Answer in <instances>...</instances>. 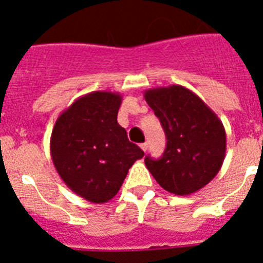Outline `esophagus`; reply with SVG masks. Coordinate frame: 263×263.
I'll return each instance as SVG.
<instances>
[{
    "mask_svg": "<svg viewBox=\"0 0 263 263\" xmlns=\"http://www.w3.org/2000/svg\"><path fill=\"white\" fill-rule=\"evenodd\" d=\"M141 148H142L143 152H146V150H147V142H145V143H141Z\"/></svg>",
    "mask_w": 263,
    "mask_h": 263,
    "instance_id": "esophagus-1",
    "label": "esophagus"
}]
</instances>
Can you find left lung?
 Returning <instances> with one entry per match:
<instances>
[{"instance_id":"left-lung-1","label":"left lung","mask_w":263,"mask_h":263,"mask_svg":"<svg viewBox=\"0 0 263 263\" xmlns=\"http://www.w3.org/2000/svg\"><path fill=\"white\" fill-rule=\"evenodd\" d=\"M166 133L160 159L145 158L158 184L167 192L187 196L217 175L227 153L221 120L200 97L183 85L152 88L143 93Z\"/></svg>"}]
</instances>
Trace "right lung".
Listing matches in <instances>:
<instances>
[{
  "label": "right lung",
  "instance_id": "obj_1",
  "mask_svg": "<svg viewBox=\"0 0 263 263\" xmlns=\"http://www.w3.org/2000/svg\"><path fill=\"white\" fill-rule=\"evenodd\" d=\"M122 96L95 90L76 99L53 125V166L73 194L95 204L117 195L129 168L145 153L117 122Z\"/></svg>",
  "mask_w": 263,
  "mask_h": 263
}]
</instances>
